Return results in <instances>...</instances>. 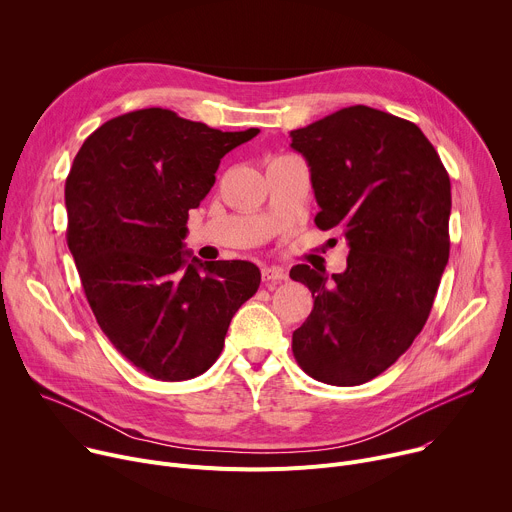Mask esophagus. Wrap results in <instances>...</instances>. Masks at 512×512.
Masks as SVG:
<instances>
[{"label": "esophagus", "mask_w": 512, "mask_h": 512, "mask_svg": "<svg viewBox=\"0 0 512 512\" xmlns=\"http://www.w3.org/2000/svg\"><path fill=\"white\" fill-rule=\"evenodd\" d=\"M261 279L265 285H275L279 281H285L287 279V273L279 267H263L261 269Z\"/></svg>", "instance_id": "34e87169"}]
</instances>
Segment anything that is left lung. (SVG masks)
I'll list each match as a JSON object with an SVG mask.
<instances>
[{"label":"left lung","instance_id":"8db88e82","mask_svg":"<svg viewBox=\"0 0 512 512\" xmlns=\"http://www.w3.org/2000/svg\"><path fill=\"white\" fill-rule=\"evenodd\" d=\"M289 135L310 166L318 229L340 231L350 247L332 279L310 265L289 271L314 298L291 350L316 381L362 385L427 322L450 257V176L415 123L367 105Z\"/></svg>","mask_w":512,"mask_h":512}]
</instances>
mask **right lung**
Segmentation results:
<instances>
[{"instance_id":"right-lung-1","label":"right lung","mask_w":512,"mask_h":512,"mask_svg":"<svg viewBox=\"0 0 512 512\" xmlns=\"http://www.w3.org/2000/svg\"><path fill=\"white\" fill-rule=\"evenodd\" d=\"M257 133L139 109L103 123L72 162L66 243L85 296L111 344L152 379L208 371L261 283L257 265L202 263L182 243L218 164Z\"/></svg>"}]
</instances>
